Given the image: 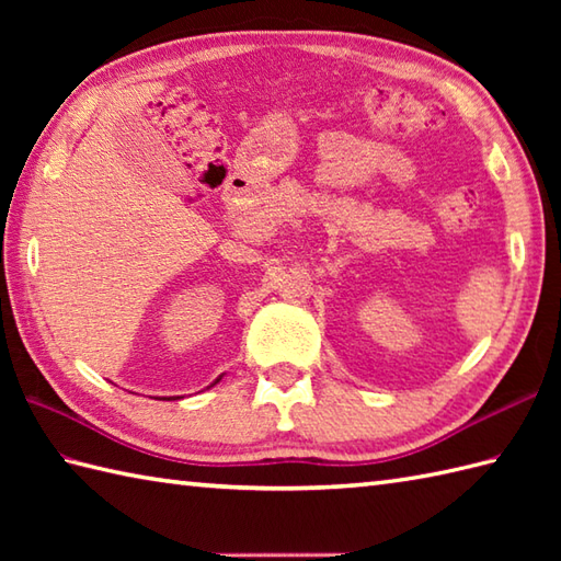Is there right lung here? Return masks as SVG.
Listing matches in <instances>:
<instances>
[{"instance_id": "right-lung-1", "label": "right lung", "mask_w": 561, "mask_h": 561, "mask_svg": "<svg viewBox=\"0 0 561 561\" xmlns=\"http://www.w3.org/2000/svg\"><path fill=\"white\" fill-rule=\"evenodd\" d=\"M219 380H221V378H217V380H214V383H219Z\"/></svg>"}]
</instances>
